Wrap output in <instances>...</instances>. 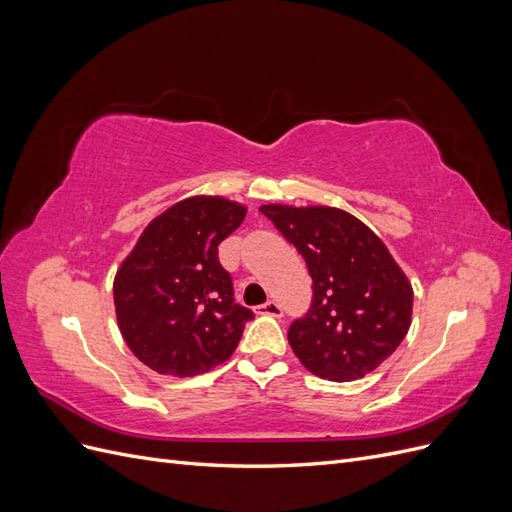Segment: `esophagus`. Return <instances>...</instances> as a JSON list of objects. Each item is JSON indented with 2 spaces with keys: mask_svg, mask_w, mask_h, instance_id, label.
I'll return each instance as SVG.
<instances>
[{
  "mask_svg": "<svg viewBox=\"0 0 512 512\" xmlns=\"http://www.w3.org/2000/svg\"><path fill=\"white\" fill-rule=\"evenodd\" d=\"M256 314H260V316H273V318H282L284 309H282V305H280V303H275V301H267V303H262V305H258V307H256Z\"/></svg>",
  "mask_w": 512,
  "mask_h": 512,
  "instance_id": "34e87169",
  "label": "esophagus"
}]
</instances>
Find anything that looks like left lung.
Segmentation results:
<instances>
[{
  "label": "left lung",
  "mask_w": 512,
  "mask_h": 512,
  "mask_svg": "<svg viewBox=\"0 0 512 512\" xmlns=\"http://www.w3.org/2000/svg\"><path fill=\"white\" fill-rule=\"evenodd\" d=\"M312 275V305L288 329L297 359L318 378L359 380L404 342L412 286L386 245L354 215L331 207L262 205Z\"/></svg>",
  "instance_id": "left-lung-1"
}]
</instances>
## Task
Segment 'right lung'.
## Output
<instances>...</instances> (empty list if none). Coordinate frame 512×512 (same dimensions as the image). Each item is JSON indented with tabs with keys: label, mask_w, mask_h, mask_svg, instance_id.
<instances>
[{
	"label": "right lung",
	"mask_w": 512,
	"mask_h": 512,
	"mask_svg": "<svg viewBox=\"0 0 512 512\" xmlns=\"http://www.w3.org/2000/svg\"><path fill=\"white\" fill-rule=\"evenodd\" d=\"M245 207L194 196L153 220L115 277V309L136 359L158 374L192 378L230 359L254 312L235 301L218 247Z\"/></svg>",
	"instance_id": "right-lung-1"
}]
</instances>
